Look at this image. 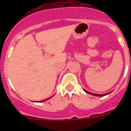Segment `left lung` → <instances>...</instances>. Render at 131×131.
I'll return each instance as SVG.
<instances>
[{
    "instance_id": "obj_1",
    "label": "left lung",
    "mask_w": 131,
    "mask_h": 131,
    "mask_svg": "<svg viewBox=\"0 0 131 131\" xmlns=\"http://www.w3.org/2000/svg\"><path fill=\"white\" fill-rule=\"evenodd\" d=\"M84 91H85V92H86V93L88 94H91V95H94V96H104L105 95H107V94H110V92H108V93H106V94H94V93H92V92H89V91H86V90H84Z\"/></svg>"
}]
</instances>
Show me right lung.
<instances>
[{
  "instance_id": "add662e5",
  "label": "right lung",
  "mask_w": 131,
  "mask_h": 131,
  "mask_svg": "<svg viewBox=\"0 0 131 131\" xmlns=\"http://www.w3.org/2000/svg\"><path fill=\"white\" fill-rule=\"evenodd\" d=\"M48 99H49V98H48ZM48 99H47V100H43V101H41V102H44V101H46V100H48Z\"/></svg>"
}]
</instances>
